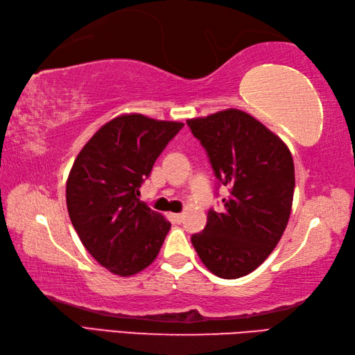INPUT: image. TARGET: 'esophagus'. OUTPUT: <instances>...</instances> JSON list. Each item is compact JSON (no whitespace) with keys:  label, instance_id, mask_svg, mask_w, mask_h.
I'll return each mask as SVG.
<instances>
[{"label":"esophagus","instance_id":"1","mask_svg":"<svg viewBox=\"0 0 355 355\" xmlns=\"http://www.w3.org/2000/svg\"><path fill=\"white\" fill-rule=\"evenodd\" d=\"M171 218H172V221H175V223H182V221H183V214H172Z\"/></svg>","mask_w":355,"mask_h":355}]
</instances>
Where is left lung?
<instances>
[{"mask_svg":"<svg viewBox=\"0 0 355 355\" xmlns=\"http://www.w3.org/2000/svg\"><path fill=\"white\" fill-rule=\"evenodd\" d=\"M186 123L215 177L229 187L225 209L209 211L192 245L212 274L240 279L268 259L286 229L295 187L293 155L280 137L239 109Z\"/></svg>","mask_w":355,"mask_h":355,"instance_id":"obj_1","label":"left lung"}]
</instances>
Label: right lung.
<instances>
[{
	"mask_svg": "<svg viewBox=\"0 0 355 355\" xmlns=\"http://www.w3.org/2000/svg\"><path fill=\"white\" fill-rule=\"evenodd\" d=\"M183 123L141 114L104 124L75 158L66 184L67 211L87 252L120 277L157 259L171 223L140 201V187Z\"/></svg>",
	"mask_w": 355,
	"mask_h": 355,
	"instance_id": "1",
	"label": "right lung"
}]
</instances>
